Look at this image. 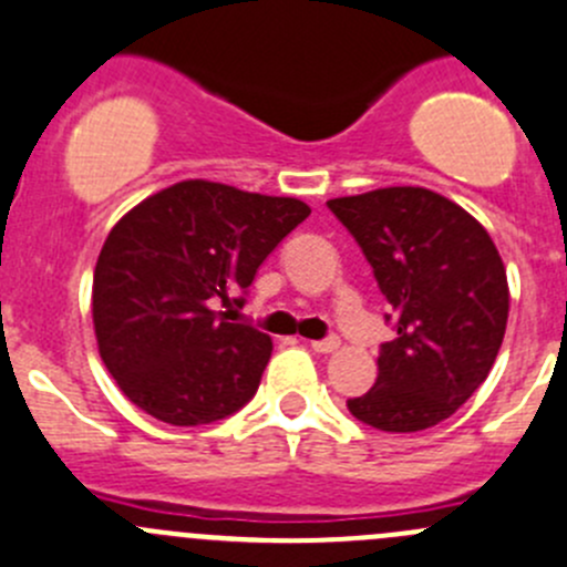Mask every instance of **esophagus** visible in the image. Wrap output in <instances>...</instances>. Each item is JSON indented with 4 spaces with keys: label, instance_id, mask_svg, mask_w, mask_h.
Masks as SVG:
<instances>
[{
    "label": "esophagus",
    "instance_id": "obj_1",
    "mask_svg": "<svg viewBox=\"0 0 567 567\" xmlns=\"http://www.w3.org/2000/svg\"><path fill=\"white\" fill-rule=\"evenodd\" d=\"M310 349L318 351V354H332V351L340 349L338 338H327V340H310Z\"/></svg>",
    "mask_w": 567,
    "mask_h": 567
}]
</instances>
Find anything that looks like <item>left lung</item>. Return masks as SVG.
<instances>
[{
  "label": "left lung",
  "mask_w": 567,
  "mask_h": 567,
  "mask_svg": "<svg viewBox=\"0 0 567 567\" xmlns=\"http://www.w3.org/2000/svg\"><path fill=\"white\" fill-rule=\"evenodd\" d=\"M371 262L395 318L368 393L346 401L382 432H421L474 395L502 349L507 268L487 229L426 188H379L327 202Z\"/></svg>",
  "instance_id": "left-lung-1"
}]
</instances>
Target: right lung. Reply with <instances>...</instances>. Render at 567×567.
<instances>
[{
  "mask_svg": "<svg viewBox=\"0 0 567 567\" xmlns=\"http://www.w3.org/2000/svg\"><path fill=\"white\" fill-rule=\"evenodd\" d=\"M307 216L290 196L185 179L110 229L93 271V332L132 404L172 426H202L257 393L271 338L216 305L244 307L235 296Z\"/></svg>",
  "mask_w": 567,
  "mask_h": 567,
  "instance_id": "obj_1",
  "label": "right lung"
}]
</instances>
